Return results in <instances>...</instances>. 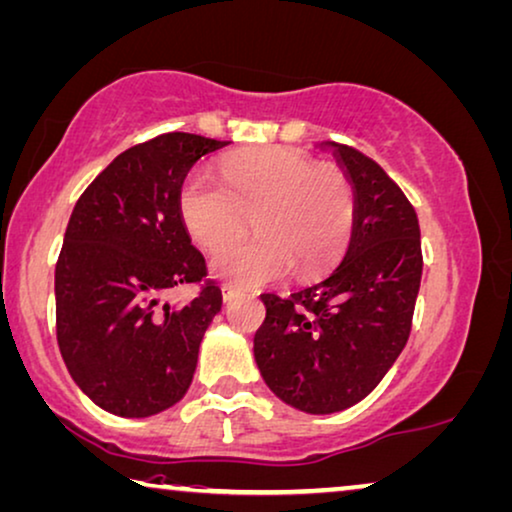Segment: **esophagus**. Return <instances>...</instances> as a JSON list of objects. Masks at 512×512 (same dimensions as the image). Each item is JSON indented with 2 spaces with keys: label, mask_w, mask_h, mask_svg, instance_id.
<instances>
[{
  "label": "esophagus",
  "mask_w": 512,
  "mask_h": 512,
  "mask_svg": "<svg viewBox=\"0 0 512 512\" xmlns=\"http://www.w3.org/2000/svg\"><path fill=\"white\" fill-rule=\"evenodd\" d=\"M236 294H239V292H236L234 287H229V285L222 287V301H225V304H229V301H234Z\"/></svg>",
  "instance_id": "34e87169"
}]
</instances>
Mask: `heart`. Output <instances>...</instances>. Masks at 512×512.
<instances>
[{
	"instance_id": "1",
	"label": "heart",
	"mask_w": 512,
	"mask_h": 512,
	"mask_svg": "<svg viewBox=\"0 0 512 512\" xmlns=\"http://www.w3.org/2000/svg\"><path fill=\"white\" fill-rule=\"evenodd\" d=\"M227 187L192 174L181 190V218L194 243L218 253L248 232L259 239L213 259L215 276L236 287H259L297 269L299 278L325 273L348 243L355 194L341 171L322 169L290 148L253 150L225 162Z\"/></svg>"
}]
</instances>
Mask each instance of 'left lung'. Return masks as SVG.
Masks as SVG:
<instances>
[{"instance_id": "8db88e82", "label": "left lung", "mask_w": 512, "mask_h": 512, "mask_svg": "<svg viewBox=\"0 0 512 512\" xmlns=\"http://www.w3.org/2000/svg\"><path fill=\"white\" fill-rule=\"evenodd\" d=\"M318 148L334 155L355 194L348 248L318 283L287 299L264 294L253 352L280 401L331 415L369 397L406 348L422 246L413 206L376 162L341 143Z\"/></svg>"}]
</instances>
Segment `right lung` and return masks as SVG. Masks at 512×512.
<instances>
[{
    "label": "right lung",
    "instance_id": "obj_1",
    "mask_svg": "<svg viewBox=\"0 0 512 512\" xmlns=\"http://www.w3.org/2000/svg\"><path fill=\"white\" fill-rule=\"evenodd\" d=\"M227 146L162 134L115 157L74 206L55 266L57 343L74 383L106 413L150 417L190 390L222 292L211 283L187 304L162 299L206 276L181 190L194 164Z\"/></svg>",
    "mask_w": 512,
    "mask_h": 512
}]
</instances>
